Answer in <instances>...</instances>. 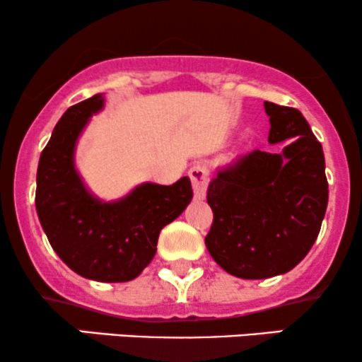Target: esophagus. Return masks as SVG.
<instances>
[{"instance_id":"obj_1","label":"esophagus","mask_w":362,"mask_h":362,"mask_svg":"<svg viewBox=\"0 0 362 362\" xmlns=\"http://www.w3.org/2000/svg\"><path fill=\"white\" fill-rule=\"evenodd\" d=\"M190 180H192L194 185V195L195 199H204L207 184H209V173H207V167L204 163H195L189 172Z\"/></svg>"}]
</instances>
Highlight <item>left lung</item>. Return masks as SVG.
I'll use <instances>...</instances> for the list:
<instances>
[{
    "label": "left lung",
    "mask_w": 362,
    "mask_h": 362,
    "mask_svg": "<svg viewBox=\"0 0 362 362\" xmlns=\"http://www.w3.org/2000/svg\"><path fill=\"white\" fill-rule=\"evenodd\" d=\"M269 143L219 170L207 189L214 219L206 247L240 279H267L296 267L313 247L328 202L325 156L300 110L264 103Z\"/></svg>",
    "instance_id": "1"
}]
</instances>
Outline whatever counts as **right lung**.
<instances>
[{"instance_id": "add662e5", "label": "right lung", "mask_w": 362, "mask_h": 362, "mask_svg": "<svg viewBox=\"0 0 362 362\" xmlns=\"http://www.w3.org/2000/svg\"><path fill=\"white\" fill-rule=\"evenodd\" d=\"M103 105L97 93L62 114L40 153L35 207L49 243L71 271L91 281L126 282L153 260L160 231L190 204L192 185L182 177L172 185L144 182L112 202L95 197L78 173L74 149Z\"/></svg>"}]
</instances>
